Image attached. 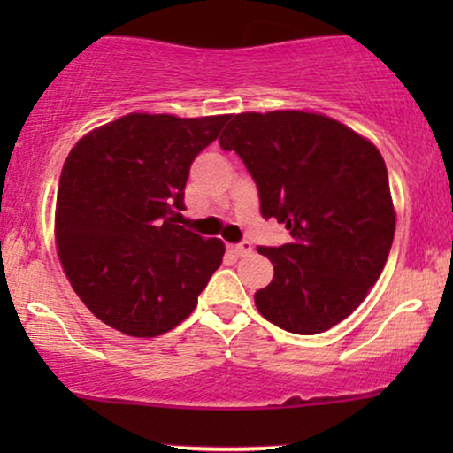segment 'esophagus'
<instances>
[{"label": "esophagus", "instance_id": "1", "mask_svg": "<svg viewBox=\"0 0 453 453\" xmlns=\"http://www.w3.org/2000/svg\"><path fill=\"white\" fill-rule=\"evenodd\" d=\"M251 242L249 241H242V242H238V244H232L230 247V251L234 253V256H238V257H244V256H249V253H251Z\"/></svg>", "mask_w": 453, "mask_h": 453}]
</instances>
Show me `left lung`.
<instances>
[{
	"label": "left lung",
	"mask_w": 453,
	"mask_h": 453,
	"mask_svg": "<svg viewBox=\"0 0 453 453\" xmlns=\"http://www.w3.org/2000/svg\"><path fill=\"white\" fill-rule=\"evenodd\" d=\"M219 144L247 165L264 219L292 234L288 244L257 247L274 266L257 311L294 334L330 330L362 304L392 249L396 212L381 153L334 119L300 111L236 114Z\"/></svg>",
	"instance_id": "8db88e82"
}]
</instances>
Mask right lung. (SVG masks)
<instances>
[{"instance_id":"1","label":"right lung","mask_w":453,"mask_h":453,"mask_svg":"<svg viewBox=\"0 0 453 453\" xmlns=\"http://www.w3.org/2000/svg\"><path fill=\"white\" fill-rule=\"evenodd\" d=\"M230 114L132 112L82 136L61 170L55 241L78 298L97 319L153 339L191 315L221 266L219 238L176 226L191 161Z\"/></svg>"}]
</instances>
